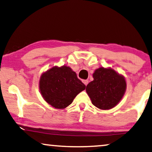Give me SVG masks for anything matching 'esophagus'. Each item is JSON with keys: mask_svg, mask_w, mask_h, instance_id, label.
Masks as SVG:
<instances>
[{"mask_svg": "<svg viewBox=\"0 0 152 152\" xmlns=\"http://www.w3.org/2000/svg\"><path fill=\"white\" fill-rule=\"evenodd\" d=\"M83 83L85 84V85L87 86V84L89 83V80H83Z\"/></svg>", "mask_w": 152, "mask_h": 152, "instance_id": "34e87169", "label": "esophagus"}]
</instances>
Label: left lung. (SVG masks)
<instances>
[{
    "mask_svg": "<svg viewBox=\"0 0 152 152\" xmlns=\"http://www.w3.org/2000/svg\"><path fill=\"white\" fill-rule=\"evenodd\" d=\"M93 78L86 87L93 104L101 110L111 109L118 104L126 90L124 76L111 67H101L95 70Z\"/></svg>",
    "mask_w": 152,
    "mask_h": 152,
    "instance_id": "1",
    "label": "left lung"
}]
</instances>
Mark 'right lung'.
<instances>
[{
    "mask_svg": "<svg viewBox=\"0 0 152 152\" xmlns=\"http://www.w3.org/2000/svg\"><path fill=\"white\" fill-rule=\"evenodd\" d=\"M85 87L76 72L66 65L54 66L43 72L39 81L43 98L57 109H63L71 104L77 95Z\"/></svg>",
    "mask_w": 152,
    "mask_h": 152,
    "instance_id": "add662e5",
    "label": "right lung"
}]
</instances>
